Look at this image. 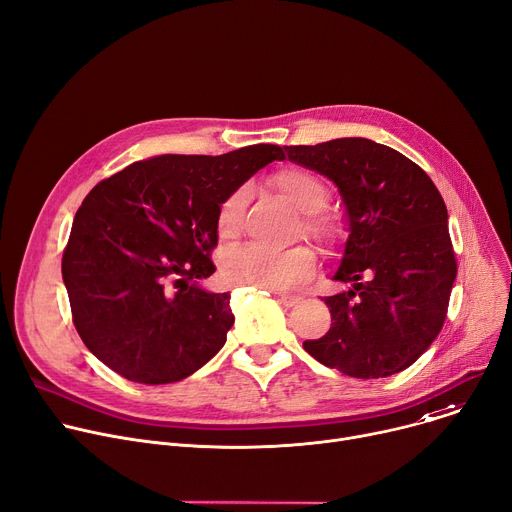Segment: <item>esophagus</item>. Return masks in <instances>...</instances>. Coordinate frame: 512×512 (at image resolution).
<instances>
[{"instance_id":"34e87169","label":"esophagus","mask_w":512,"mask_h":512,"mask_svg":"<svg viewBox=\"0 0 512 512\" xmlns=\"http://www.w3.org/2000/svg\"><path fill=\"white\" fill-rule=\"evenodd\" d=\"M275 298L280 300L284 306H288V308H292V306L300 304V298H298V296H290V294H282V292H277V294H275Z\"/></svg>"}]
</instances>
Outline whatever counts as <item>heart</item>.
<instances>
[{"mask_svg": "<svg viewBox=\"0 0 512 512\" xmlns=\"http://www.w3.org/2000/svg\"><path fill=\"white\" fill-rule=\"evenodd\" d=\"M271 183L277 194L304 214L302 232L306 237L322 245H333L339 239L337 222L331 216L320 212V208L329 200V192L327 185L314 173L298 167H288L277 171L271 177ZM245 202L247 192L237 190L220 204L216 226L222 239L235 237L239 232ZM314 269L316 257L306 247H294L280 253L257 247H243L226 253V257L222 259V275L226 277V282L269 292L294 288L296 284L308 280Z\"/></svg>", "mask_w": 512, "mask_h": 512, "instance_id": "obj_1", "label": "heart"}]
</instances>
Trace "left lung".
I'll return each mask as SVG.
<instances>
[{"instance_id":"obj_1","label":"left lung","mask_w":512,"mask_h":512,"mask_svg":"<svg viewBox=\"0 0 512 512\" xmlns=\"http://www.w3.org/2000/svg\"><path fill=\"white\" fill-rule=\"evenodd\" d=\"M284 149L337 185L349 230L333 275L349 290L324 298L333 324L304 349L351 378L398 374L437 339L457 275L439 190L408 157L369 138Z\"/></svg>"}]
</instances>
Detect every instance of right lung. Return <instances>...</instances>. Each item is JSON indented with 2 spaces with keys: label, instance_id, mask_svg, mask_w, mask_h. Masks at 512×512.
Listing matches in <instances>:
<instances>
[{
  "label": "right lung",
  "instance_id": "add662e5",
  "mask_svg": "<svg viewBox=\"0 0 512 512\" xmlns=\"http://www.w3.org/2000/svg\"><path fill=\"white\" fill-rule=\"evenodd\" d=\"M277 145L218 157L136 161L91 190L63 253L73 324L102 363L138 384L192 376L235 324L230 294L208 292L220 204L271 161Z\"/></svg>",
  "mask_w": 512,
  "mask_h": 512
}]
</instances>
